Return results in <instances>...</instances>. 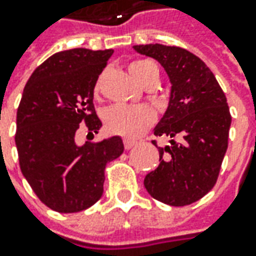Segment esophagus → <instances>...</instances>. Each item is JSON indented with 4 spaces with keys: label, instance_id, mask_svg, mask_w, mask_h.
<instances>
[{
    "label": "esophagus",
    "instance_id": "1",
    "mask_svg": "<svg viewBox=\"0 0 256 256\" xmlns=\"http://www.w3.org/2000/svg\"><path fill=\"white\" fill-rule=\"evenodd\" d=\"M135 145H136V141H132V140H124V146H125V150H131Z\"/></svg>",
    "mask_w": 256,
    "mask_h": 256
}]
</instances>
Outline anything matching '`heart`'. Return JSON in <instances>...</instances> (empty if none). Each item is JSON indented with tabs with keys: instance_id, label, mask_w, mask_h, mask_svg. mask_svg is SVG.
I'll return each instance as SVG.
<instances>
[{
	"instance_id": "heart-1",
	"label": "heart",
	"mask_w": 256,
	"mask_h": 256,
	"mask_svg": "<svg viewBox=\"0 0 256 256\" xmlns=\"http://www.w3.org/2000/svg\"><path fill=\"white\" fill-rule=\"evenodd\" d=\"M130 72L136 82L142 85L152 74H158L156 65L151 61H134ZM104 124L106 131L125 138H138L154 122V112L144 105H114L104 111Z\"/></svg>"
}]
</instances>
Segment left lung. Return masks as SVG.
Segmentation results:
<instances>
[{
  "mask_svg": "<svg viewBox=\"0 0 256 256\" xmlns=\"http://www.w3.org/2000/svg\"><path fill=\"white\" fill-rule=\"evenodd\" d=\"M134 50L156 60L171 82L168 108L154 128L156 136H168L170 145L158 146L160 165L144 185L166 205H190L218 180L231 126L226 96L211 70L190 51L162 44L134 45Z\"/></svg>",
  "mask_w": 256,
  "mask_h": 256,
  "instance_id": "1",
  "label": "left lung"
}]
</instances>
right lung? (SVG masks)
<instances>
[{
	"label": "right lung",
	"instance_id": "1",
	"mask_svg": "<svg viewBox=\"0 0 256 256\" xmlns=\"http://www.w3.org/2000/svg\"><path fill=\"white\" fill-rule=\"evenodd\" d=\"M112 50L74 48L51 55L30 76L16 111L20 166L35 195L61 214L84 211L102 196L105 165L124 152L121 136L75 142L80 124L102 126L94 88Z\"/></svg>",
	"mask_w": 256,
	"mask_h": 256
}]
</instances>
